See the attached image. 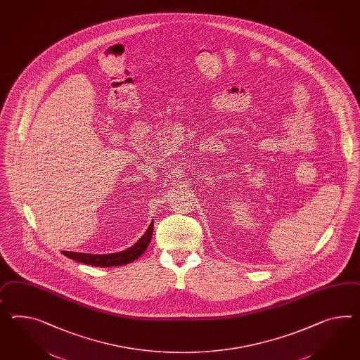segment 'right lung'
<instances>
[{"label": "right lung", "mask_w": 360, "mask_h": 360, "mask_svg": "<svg viewBox=\"0 0 360 360\" xmlns=\"http://www.w3.org/2000/svg\"><path fill=\"white\" fill-rule=\"evenodd\" d=\"M154 232V221L150 223L146 232L139 238V241L131 245L130 248L125 249L122 252L117 253H108V255H91V253H81V252H65L63 250V255L66 257L72 258L74 261L83 262L87 265L93 266L111 267L120 266V265H128L137 259L139 256L145 253L148 249V244L151 241V236Z\"/></svg>", "instance_id": "1"}]
</instances>
